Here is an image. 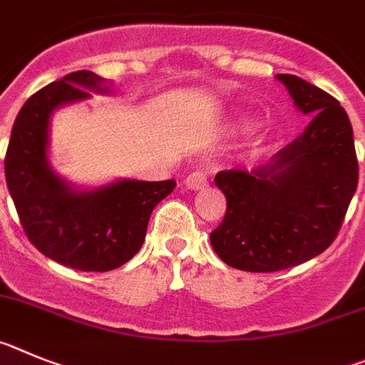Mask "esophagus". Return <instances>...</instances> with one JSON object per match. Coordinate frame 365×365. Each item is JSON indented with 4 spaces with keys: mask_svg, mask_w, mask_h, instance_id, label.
I'll return each instance as SVG.
<instances>
[{
    "mask_svg": "<svg viewBox=\"0 0 365 365\" xmlns=\"http://www.w3.org/2000/svg\"><path fill=\"white\" fill-rule=\"evenodd\" d=\"M185 185L189 187V189H203V187L207 185V175L203 173V170H195V173H190L189 176L185 178Z\"/></svg>",
    "mask_w": 365,
    "mask_h": 365,
    "instance_id": "obj_1",
    "label": "esophagus"
}]
</instances>
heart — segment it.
<instances>
[{
	"label": "heart",
	"instance_id": "heart-1",
	"mask_svg": "<svg viewBox=\"0 0 365 365\" xmlns=\"http://www.w3.org/2000/svg\"><path fill=\"white\" fill-rule=\"evenodd\" d=\"M245 125H247V123H245Z\"/></svg>",
	"mask_w": 365,
	"mask_h": 365
}]
</instances>
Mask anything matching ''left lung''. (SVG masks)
I'll return each mask as SVG.
<instances>
[{
    "label": "left lung",
    "instance_id": "left-lung-1",
    "mask_svg": "<svg viewBox=\"0 0 365 365\" xmlns=\"http://www.w3.org/2000/svg\"><path fill=\"white\" fill-rule=\"evenodd\" d=\"M277 78L313 120L265 165L215 176L227 209L211 232V245L240 271H282L326 251L359 183L353 127L342 105L293 74Z\"/></svg>",
    "mask_w": 365,
    "mask_h": 365
}]
</instances>
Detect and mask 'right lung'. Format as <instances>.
<instances>
[{"instance_id":"right-lung-1","label":"right lung","mask_w":365,"mask_h":365,"mask_svg":"<svg viewBox=\"0 0 365 365\" xmlns=\"http://www.w3.org/2000/svg\"><path fill=\"white\" fill-rule=\"evenodd\" d=\"M91 71L71 72L32 94L19 110L5 154V180L29 242L47 258L78 271H113L143 245L150 212L175 180H121L76 192L48 167V120L60 105L107 93Z\"/></svg>"}]
</instances>
